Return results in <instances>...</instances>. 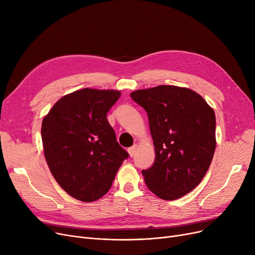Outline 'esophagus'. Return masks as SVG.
I'll use <instances>...</instances> for the list:
<instances>
[{"mask_svg":"<svg viewBox=\"0 0 255 255\" xmlns=\"http://www.w3.org/2000/svg\"><path fill=\"white\" fill-rule=\"evenodd\" d=\"M136 149H137V144L135 143V144H133L131 148H129L128 149V153H129V156L130 157H133L134 156V153H135V151H136Z\"/></svg>","mask_w":255,"mask_h":255,"instance_id":"obj_1","label":"esophagus"}]
</instances>
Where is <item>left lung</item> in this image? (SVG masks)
<instances>
[{
  "label": "left lung",
  "mask_w": 255,
  "mask_h": 255,
  "mask_svg": "<svg viewBox=\"0 0 255 255\" xmlns=\"http://www.w3.org/2000/svg\"><path fill=\"white\" fill-rule=\"evenodd\" d=\"M130 96L148 114L155 146L154 164L141 170L145 185L165 200L189 193L204 179L215 152V113L188 88L162 85Z\"/></svg>",
  "instance_id": "obj_1"
}]
</instances>
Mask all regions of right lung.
Instances as JSON below:
<instances>
[{"instance_id":"1","label":"right lung","mask_w":255,"mask_h":255,"mask_svg":"<svg viewBox=\"0 0 255 255\" xmlns=\"http://www.w3.org/2000/svg\"><path fill=\"white\" fill-rule=\"evenodd\" d=\"M120 96L115 90H78L58 100L42 121L44 156L52 176L82 202H95L109 192L128 158L106 119Z\"/></svg>"}]
</instances>
